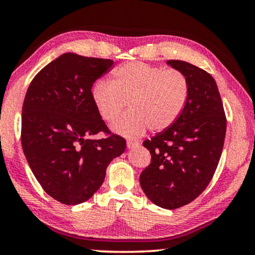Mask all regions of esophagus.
Returning a JSON list of instances; mask_svg holds the SVG:
<instances>
[{"label": "esophagus", "mask_w": 255, "mask_h": 255, "mask_svg": "<svg viewBox=\"0 0 255 255\" xmlns=\"http://www.w3.org/2000/svg\"><path fill=\"white\" fill-rule=\"evenodd\" d=\"M138 144H140V141H138L137 138H128V140H127V147L128 148L137 147Z\"/></svg>", "instance_id": "34e87169"}]
</instances>
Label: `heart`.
<instances>
[{
    "label": "heart",
    "instance_id": "1",
    "mask_svg": "<svg viewBox=\"0 0 255 255\" xmlns=\"http://www.w3.org/2000/svg\"><path fill=\"white\" fill-rule=\"evenodd\" d=\"M189 94L185 74L143 62H130L113 72L111 82L93 88V101L101 118L117 121L129 101L131 111L114 125L125 135L141 134L148 127L162 131L178 120Z\"/></svg>",
    "mask_w": 255,
    "mask_h": 255
}]
</instances>
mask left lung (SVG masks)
<instances>
[{
  "mask_svg": "<svg viewBox=\"0 0 255 255\" xmlns=\"http://www.w3.org/2000/svg\"><path fill=\"white\" fill-rule=\"evenodd\" d=\"M167 63L185 74L189 94L178 120L143 141L151 159L140 174V185L153 204L175 209L198 198L211 182L221 157L227 121L211 74L185 61Z\"/></svg>",
  "mask_w": 255,
  "mask_h": 255,
  "instance_id": "1",
  "label": "left lung"
}]
</instances>
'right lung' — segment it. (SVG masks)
<instances>
[{"mask_svg": "<svg viewBox=\"0 0 255 255\" xmlns=\"http://www.w3.org/2000/svg\"><path fill=\"white\" fill-rule=\"evenodd\" d=\"M108 59L67 53L38 72L22 107L21 142L43 191L64 205L92 198L106 169L126 149L93 101L92 87L112 68ZM104 132L98 140L94 135Z\"/></svg>", "mask_w": 255, "mask_h": 255, "instance_id": "1", "label": "right lung"}]
</instances>
